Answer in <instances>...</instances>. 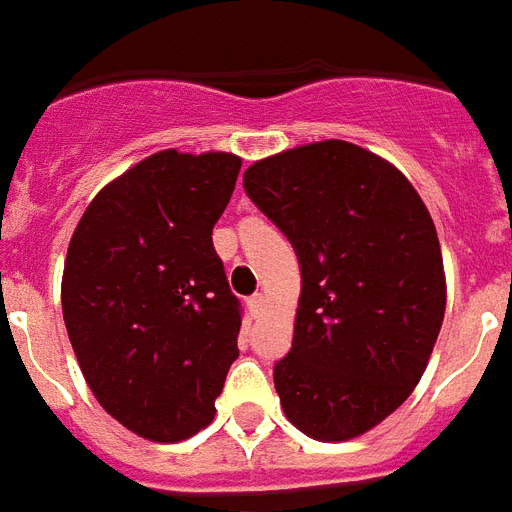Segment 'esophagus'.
I'll use <instances>...</instances> for the list:
<instances>
[{
    "instance_id": "obj_1",
    "label": "esophagus",
    "mask_w": 512,
    "mask_h": 512,
    "mask_svg": "<svg viewBox=\"0 0 512 512\" xmlns=\"http://www.w3.org/2000/svg\"><path fill=\"white\" fill-rule=\"evenodd\" d=\"M264 309H267V298L261 296V293H256V296L248 298V312H251L253 320H259L261 314H264Z\"/></svg>"
}]
</instances>
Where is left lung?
<instances>
[{"instance_id":"left-lung-1","label":"left lung","mask_w":512,"mask_h":512,"mask_svg":"<svg viewBox=\"0 0 512 512\" xmlns=\"http://www.w3.org/2000/svg\"><path fill=\"white\" fill-rule=\"evenodd\" d=\"M243 185L301 264L282 412L317 441L362 436L418 386L444 322L431 214L402 171L343 140L256 161Z\"/></svg>"}]
</instances>
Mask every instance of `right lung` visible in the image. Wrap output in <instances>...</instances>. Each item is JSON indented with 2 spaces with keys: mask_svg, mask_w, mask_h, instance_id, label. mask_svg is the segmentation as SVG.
<instances>
[{
  "mask_svg": "<svg viewBox=\"0 0 512 512\" xmlns=\"http://www.w3.org/2000/svg\"><path fill=\"white\" fill-rule=\"evenodd\" d=\"M243 161L161 150L102 187L73 232L63 320L102 410L150 441L214 420L237 359L232 296L214 224Z\"/></svg>",
  "mask_w": 512,
  "mask_h": 512,
  "instance_id": "obj_1",
  "label": "right lung"
}]
</instances>
